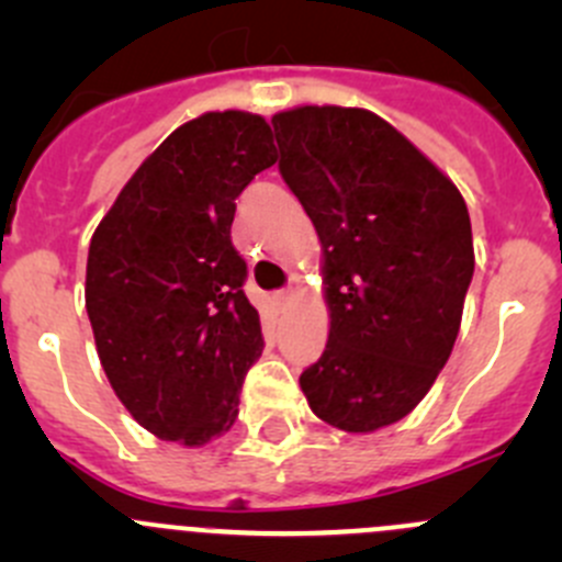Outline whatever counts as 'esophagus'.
<instances>
[{"instance_id":"1","label":"esophagus","mask_w":562,"mask_h":562,"mask_svg":"<svg viewBox=\"0 0 562 562\" xmlns=\"http://www.w3.org/2000/svg\"><path fill=\"white\" fill-rule=\"evenodd\" d=\"M274 299H277V304H291L293 293H291V291H280Z\"/></svg>"}]
</instances>
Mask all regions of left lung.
<instances>
[{
  "label": "left lung",
  "instance_id": "left-lung-1",
  "mask_svg": "<svg viewBox=\"0 0 562 562\" xmlns=\"http://www.w3.org/2000/svg\"><path fill=\"white\" fill-rule=\"evenodd\" d=\"M280 173L323 247L331 326L302 372L317 418L375 432L405 418L449 361L473 280V234L454 181L364 108L271 116Z\"/></svg>",
  "mask_w": 562,
  "mask_h": 562
}]
</instances>
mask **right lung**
I'll use <instances>...</instances> for the list:
<instances>
[{"label": "right lung", "instance_id": "obj_1", "mask_svg": "<svg viewBox=\"0 0 562 562\" xmlns=\"http://www.w3.org/2000/svg\"><path fill=\"white\" fill-rule=\"evenodd\" d=\"M274 162L263 116L209 111L140 162L94 231L87 313L100 364L157 438L192 449L239 416L263 334L231 223L241 190Z\"/></svg>", "mask_w": 562, "mask_h": 562}]
</instances>
